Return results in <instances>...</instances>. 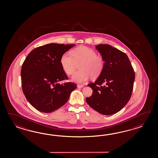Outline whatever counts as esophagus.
Instances as JSON below:
<instances>
[{
    "mask_svg": "<svg viewBox=\"0 0 158 158\" xmlns=\"http://www.w3.org/2000/svg\"><path fill=\"white\" fill-rule=\"evenodd\" d=\"M84 87L83 85H77V87L78 89H81V88H83Z\"/></svg>",
    "mask_w": 158,
    "mask_h": 158,
    "instance_id": "34e87169",
    "label": "esophagus"
}]
</instances>
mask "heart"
<instances>
[{"label":"heart","mask_w":158,"mask_h":158,"mask_svg":"<svg viewBox=\"0 0 158 158\" xmlns=\"http://www.w3.org/2000/svg\"><path fill=\"white\" fill-rule=\"evenodd\" d=\"M72 56L64 53L60 58V64L65 73L73 75L79 64L81 69L74 74L72 81L77 83H84L90 77L95 78L100 75L104 67L102 58L96 55V52L86 47H80L71 51Z\"/></svg>","instance_id":"b5f03b06"}]
</instances>
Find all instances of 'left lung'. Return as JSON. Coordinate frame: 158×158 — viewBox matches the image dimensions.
Wrapping results in <instances>:
<instances>
[{
  "label": "left lung",
  "instance_id": "1",
  "mask_svg": "<svg viewBox=\"0 0 158 158\" xmlns=\"http://www.w3.org/2000/svg\"><path fill=\"white\" fill-rule=\"evenodd\" d=\"M102 56L104 67L94 83L92 95L85 100L101 114L110 115L121 110L131 98L135 73L127 55L109 44L96 46Z\"/></svg>",
  "mask_w": 158,
  "mask_h": 158
}]
</instances>
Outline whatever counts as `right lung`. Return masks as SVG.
<instances>
[{
	"label": "right lung",
	"instance_id": "obj_1",
	"mask_svg": "<svg viewBox=\"0 0 158 158\" xmlns=\"http://www.w3.org/2000/svg\"><path fill=\"white\" fill-rule=\"evenodd\" d=\"M75 44L50 43L35 48L27 55L21 69L23 93L28 102L45 113L61 107L77 85L68 79L60 64L62 55Z\"/></svg>",
	"mask_w": 158,
	"mask_h": 158
}]
</instances>
